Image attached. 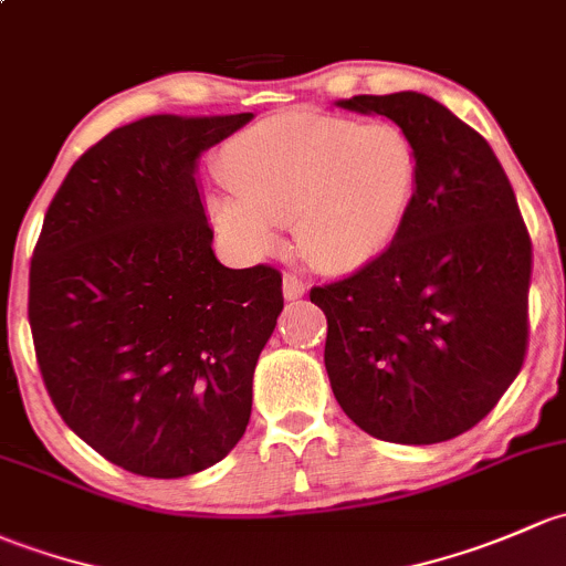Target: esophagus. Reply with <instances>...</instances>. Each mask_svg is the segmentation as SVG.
Listing matches in <instances>:
<instances>
[{
	"mask_svg": "<svg viewBox=\"0 0 566 566\" xmlns=\"http://www.w3.org/2000/svg\"><path fill=\"white\" fill-rule=\"evenodd\" d=\"M283 296L285 300H300V296H305V283L296 275H283Z\"/></svg>",
	"mask_w": 566,
	"mask_h": 566,
	"instance_id": "1",
	"label": "esophagus"
}]
</instances>
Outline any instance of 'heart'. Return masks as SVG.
<instances>
[{
    "label": "heart",
    "mask_w": 566,
    "mask_h": 566,
    "mask_svg": "<svg viewBox=\"0 0 566 566\" xmlns=\"http://www.w3.org/2000/svg\"><path fill=\"white\" fill-rule=\"evenodd\" d=\"M223 182L235 198H212L209 212L248 255H270L277 226L289 223L302 259L324 270H357L403 231L417 198L419 153L395 122L357 125L294 111L229 144Z\"/></svg>",
    "instance_id": "heart-1"
}]
</instances>
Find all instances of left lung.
<instances>
[{"mask_svg": "<svg viewBox=\"0 0 566 566\" xmlns=\"http://www.w3.org/2000/svg\"><path fill=\"white\" fill-rule=\"evenodd\" d=\"M337 106L381 114L419 153V185L392 248L316 285L324 365L340 409L392 444H439L485 419L523 368L532 240L491 144L419 92Z\"/></svg>", "mask_w": 566, "mask_h": 566, "instance_id": "left-lung-1", "label": "left lung"}]
</instances>
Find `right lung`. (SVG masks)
<instances>
[{
  "label": "right lung",
  "instance_id": "1",
  "mask_svg": "<svg viewBox=\"0 0 566 566\" xmlns=\"http://www.w3.org/2000/svg\"><path fill=\"white\" fill-rule=\"evenodd\" d=\"M253 114H155L86 149L29 266L45 389L78 439L125 471L177 480L223 460L283 311L272 266L214 259L198 157Z\"/></svg>",
  "mask_w": 566,
  "mask_h": 566
}]
</instances>
